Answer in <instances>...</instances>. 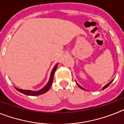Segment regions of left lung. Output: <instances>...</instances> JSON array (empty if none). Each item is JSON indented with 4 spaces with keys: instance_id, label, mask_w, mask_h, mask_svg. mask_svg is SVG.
<instances>
[{
    "instance_id": "obj_1",
    "label": "left lung",
    "mask_w": 124,
    "mask_h": 124,
    "mask_svg": "<svg viewBox=\"0 0 124 124\" xmlns=\"http://www.w3.org/2000/svg\"><path fill=\"white\" fill-rule=\"evenodd\" d=\"M112 81H113V80H112ZM112 81H110V83H108V84H107V85H105V86H104V87L103 88H102V90H104V89H105V88H106L107 87H108V86H109V85H110V84H111V83H112ZM77 85H78V86H79V88H81V89H83V90H84V88H83V87H81V86H80V85H78V84H77Z\"/></svg>"
}]
</instances>
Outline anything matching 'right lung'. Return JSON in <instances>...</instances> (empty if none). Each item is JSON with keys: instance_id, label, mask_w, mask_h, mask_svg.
<instances>
[{"instance_id": "obj_1", "label": "right lung", "mask_w": 124, "mask_h": 124, "mask_svg": "<svg viewBox=\"0 0 124 124\" xmlns=\"http://www.w3.org/2000/svg\"><path fill=\"white\" fill-rule=\"evenodd\" d=\"M57 66H58V64H56L55 65V66L54 67V68L53 69V70L51 71V76H50L49 81L48 82L47 85H45V86L42 88V89L39 90V91H31V90H22V89H19V88H16V90H18L19 92H20L21 93H24L25 95H28V96H39V95H41V94H43V93H45L46 92H47L49 90L50 87L51 86L52 83H53V76L54 74V72H55L56 70V68H57Z\"/></svg>"}]
</instances>
